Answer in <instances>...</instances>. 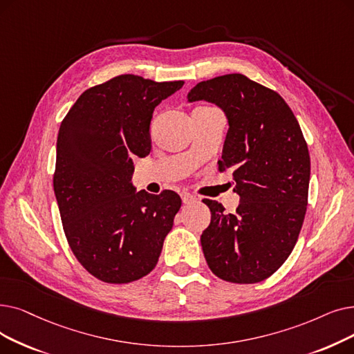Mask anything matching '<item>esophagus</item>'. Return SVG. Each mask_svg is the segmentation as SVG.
<instances>
[{"label":"esophagus","instance_id":"34e87169","mask_svg":"<svg viewBox=\"0 0 354 354\" xmlns=\"http://www.w3.org/2000/svg\"><path fill=\"white\" fill-rule=\"evenodd\" d=\"M180 196H182V203L183 204H194V203H196V196L189 194V192H182Z\"/></svg>","mask_w":354,"mask_h":354}]
</instances>
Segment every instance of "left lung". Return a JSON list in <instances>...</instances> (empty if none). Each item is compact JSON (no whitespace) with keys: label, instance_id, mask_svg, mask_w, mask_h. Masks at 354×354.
I'll return each mask as SVG.
<instances>
[{"label":"left lung","instance_id":"left-lung-1","mask_svg":"<svg viewBox=\"0 0 354 354\" xmlns=\"http://www.w3.org/2000/svg\"><path fill=\"white\" fill-rule=\"evenodd\" d=\"M188 101L225 113L218 169L232 172L240 195L236 214L204 199L211 211L201 236L207 263L227 282L265 281L294 250L308 204L311 162L298 120L278 92L241 73L196 84Z\"/></svg>","mask_w":354,"mask_h":354}]
</instances>
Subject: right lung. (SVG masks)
Segmentation results:
<instances>
[{
    "mask_svg": "<svg viewBox=\"0 0 354 354\" xmlns=\"http://www.w3.org/2000/svg\"><path fill=\"white\" fill-rule=\"evenodd\" d=\"M183 81L120 75L86 89L60 124L53 189L68 243L80 263L106 283L155 269L180 208L174 191L136 192L133 158L150 153L156 106Z\"/></svg>",
    "mask_w": 354,
    "mask_h": 354,
    "instance_id": "1",
    "label": "right lung"
}]
</instances>
